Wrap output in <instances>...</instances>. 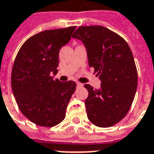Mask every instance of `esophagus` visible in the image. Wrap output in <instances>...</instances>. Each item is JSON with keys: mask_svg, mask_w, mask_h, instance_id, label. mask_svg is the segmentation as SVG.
Here are the masks:
<instances>
[{"mask_svg": "<svg viewBox=\"0 0 154 154\" xmlns=\"http://www.w3.org/2000/svg\"><path fill=\"white\" fill-rule=\"evenodd\" d=\"M77 86L78 87V88H80V87H83V84L80 83V82H77Z\"/></svg>", "mask_w": 154, "mask_h": 154, "instance_id": "esophagus-1", "label": "esophagus"}]
</instances>
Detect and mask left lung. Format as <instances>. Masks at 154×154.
<instances>
[{"label": "left lung", "instance_id": "left-lung-1", "mask_svg": "<svg viewBox=\"0 0 154 154\" xmlns=\"http://www.w3.org/2000/svg\"><path fill=\"white\" fill-rule=\"evenodd\" d=\"M86 49L89 67L101 81L99 89L85 85L87 117L94 125L107 128L127 114L137 87V71L131 49L122 37L101 25L82 26L72 35Z\"/></svg>", "mask_w": 154, "mask_h": 154}]
</instances>
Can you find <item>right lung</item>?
I'll list each match as a JSON object with an SVG mask.
<instances>
[{
    "label": "right lung",
    "instance_id": "right-lung-1",
    "mask_svg": "<svg viewBox=\"0 0 154 154\" xmlns=\"http://www.w3.org/2000/svg\"><path fill=\"white\" fill-rule=\"evenodd\" d=\"M76 26L45 30L23 44L14 60L11 85L23 114L35 124L53 127L65 117L76 83L54 80L59 52L67 44Z\"/></svg>",
    "mask_w": 154,
    "mask_h": 154
}]
</instances>
